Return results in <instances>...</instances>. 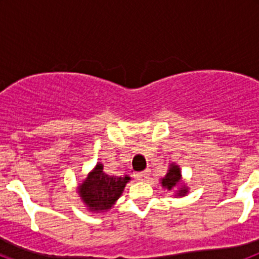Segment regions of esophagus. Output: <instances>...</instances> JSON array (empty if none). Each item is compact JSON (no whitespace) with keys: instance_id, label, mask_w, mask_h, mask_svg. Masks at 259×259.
<instances>
[{"instance_id":"esophagus-1","label":"esophagus","mask_w":259,"mask_h":259,"mask_svg":"<svg viewBox=\"0 0 259 259\" xmlns=\"http://www.w3.org/2000/svg\"><path fill=\"white\" fill-rule=\"evenodd\" d=\"M149 172H150L149 170H145V171H143V172H137L136 175H135V178H136L137 180H141V182H144V180H146L148 178H149V175H150Z\"/></svg>"}]
</instances>
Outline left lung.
I'll use <instances>...</instances> for the list:
<instances>
[{
  "mask_svg": "<svg viewBox=\"0 0 259 259\" xmlns=\"http://www.w3.org/2000/svg\"><path fill=\"white\" fill-rule=\"evenodd\" d=\"M180 182H182V171H180V167L175 163H171L167 174L164 175L163 179L161 180L162 187L168 189V191H172V189H175L180 184ZM187 193H188V188L185 185H180V188H178L175 191L176 196H185Z\"/></svg>",
  "mask_w": 259,
  "mask_h": 259,
  "instance_id": "1",
  "label": "left lung"
}]
</instances>
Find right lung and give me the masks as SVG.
<instances>
[{"label": "right lung", "mask_w": 259, "mask_h": 259, "mask_svg": "<svg viewBox=\"0 0 259 259\" xmlns=\"http://www.w3.org/2000/svg\"><path fill=\"white\" fill-rule=\"evenodd\" d=\"M131 178L128 175H107L104 172V164L97 163L77 189L89 211H107L122 196Z\"/></svg>", "instance_id": "obj_1"}]
</instances>
